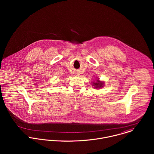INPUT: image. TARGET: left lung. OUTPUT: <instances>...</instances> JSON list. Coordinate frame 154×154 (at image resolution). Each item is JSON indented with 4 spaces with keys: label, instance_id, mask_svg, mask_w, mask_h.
Masks as SVG:
<instances>
[{
    "label": "left lung",
    "instance_id": "1",
    "mask_svg": "<svg viewBox=\"0 0 154 154\" xmlns=\"http://www.w3.org/2000/svg\"><path fill=\"white\" fill-rule=\"evenodd\" d=\"M104 85V82H100L98 80H97V81L95 83L93 84V86L95 87V88H100L103 87V85Z\"/></svg>",
    "mask_w": 154,
    "mask_h": 154
}]
</instances>
